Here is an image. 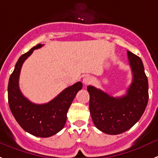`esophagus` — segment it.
Listing matches in <instances>:
<instances>
[{
  "label": "esophagus",
  "instance_id": "1",
  "mask_svg": "<svg viewBox=\"0 0 158 158\" xmlns=\"http://www.w3.org/2000/svg\"><path fill=\"white\" fill-rule=\"evenodd\" d=\"M83 82L85 85H89L93 82V78L90 75H86L83 79Z\"/></svg>",
  "mask_w": 158,
  "mask_h": 158
}]
</instances>
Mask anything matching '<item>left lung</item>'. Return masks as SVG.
Wrapping results in <instances>:
<instances>
[{"instance_id":"obj_1","label":"left lung","mask_w":158,"mask_h":158,"mask_svg":"<svg viewBox=\"0 0 158 158\" xmlns=\"http://www.w3.org/2000/svg\"><path fill=\"white\" fill-rule=\"evenodd\" d=\"M133 80L126 95L113 97L93 86H88L89 108L94 126L107 134H119L130 129L141 118L149 99V84L143 63L127 51Z\"/></svg>"}]
</instances>
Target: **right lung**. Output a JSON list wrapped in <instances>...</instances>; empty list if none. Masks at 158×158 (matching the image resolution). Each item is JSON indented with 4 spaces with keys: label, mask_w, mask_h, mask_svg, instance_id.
Wrapping results in <instances>:
<instances>
[{
    "label": "right lung",
    "mask_w": 158,
    "mask_h": 158,
    "mask_svg": "<svg viewBox=\"0 0 158 158\" xmlns=\"http://www.w3.org/2000/svg\"><path fill=\"white\" fill-rule=\"evenodd\" d=\"M42 46L39 44L19 58L9 77L8 99L11 112L23 130L34 136L48 138L64 127L68 109L78 91L83 87V83L78 82L64 89L48 103L35 104L26 98L19 87L21 67L33 51Z\"/></svg>",
    "instance_id": "add662e5"
}]
</instances>
